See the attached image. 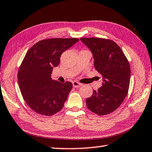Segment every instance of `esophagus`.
I'll use <instances>...</instances> for the list:
<instances>
[{
  "label": "esophagus",
  "instance_id": "34e87169",
  "mask_svg": "<svg viewBox=\"0 0 152 152\" xmlns=\"http://www.w3.org/2000/svg\"><path fill=\"white\" fill-rule=\"evenodd\" d=\"M72 84H73V86L74 87V88H78V87L81 86L82 85V84L79 83V82H76V81H74V82H72Z\"/></svg>",
  "mask_w": 152,
  "mask_h": 152
}]
</instances>
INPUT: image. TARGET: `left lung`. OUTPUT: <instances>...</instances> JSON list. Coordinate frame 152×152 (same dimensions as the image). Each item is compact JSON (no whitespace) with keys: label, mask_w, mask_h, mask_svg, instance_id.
I'll list each match as a JSON object with an SVG mask.
<instances>
[{"label":"left lung","mask_w":152,"mask_h":152,"mask_svg":"<svg viewBox=\"0 0 152 152\" xmlns=\"http://www.w3.org/2000/svg\"><path fill=\"white\" fill-rule=\"evenodd\" d=\"M80 40L91 50L96 70L102 76V86L86 100L88 109L98 115L115 111L124 101L130 83L131 69L121 49L113 40L83 37Z\"/></svg>","instance_id":"1"}]
</instances>
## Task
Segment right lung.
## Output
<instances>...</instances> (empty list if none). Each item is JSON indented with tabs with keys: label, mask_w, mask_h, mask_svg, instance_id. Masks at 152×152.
Returning <instances> with one entry per match:
<instances>
[{
	"label": "right lung",
	"mask_w": 152,
	"mask_h": 152,
	"mask_svg": "<svg viewBox=\"0 0 152 152\" xmlns=\"http://www.w3.org/2000/svg\"><path fill=\"white\" fill-rule=\"evenodd\" d=\"M78 41L77 38L46 39L28 50L17 77L22 96L33 111L51 116L62 109L72 84L53 80L51 74L53 67L60 64L61 53Z\"/></svg>",
	"instance_id": "add662e5"
}]
</instances>
